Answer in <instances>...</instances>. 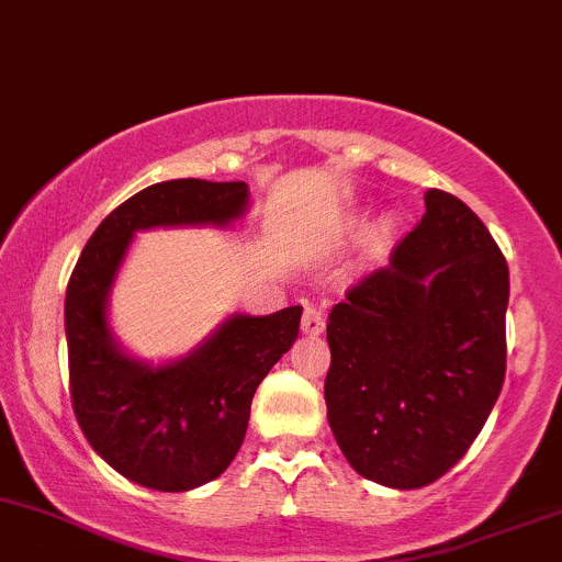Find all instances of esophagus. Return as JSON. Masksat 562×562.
I'll return each instance as SVG.
<instances>
[{
  "mask_svg": "<svg viewBox=\"0 0 562 562\" xmlns=\"http://www.w3.org/2000/svg\"><path fill=\"white\" fill-rule=\"evenodd\" d=\"M300 327H303L305 335H322V331H324V313H322V307L305 305L303 324H300Z\"/></svg>",
  "mask_w": 562,
  "mask_h": 562,
  "instance_id": "34e87169",
  "label": "esophagus"
}]
</instances>
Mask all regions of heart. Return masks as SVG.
Returning <instances> with one entry per match:
<instances>
[{
  "label": "heart",
  "instance_id": "obj_1",
  "mask_svg": "<svg viewBox=\"0 0 562 562\" xmlns=\"http://www.w3.org/2000/svg\"><path fill=\"white\" fill-rule=\"evenodd\" d=\"M389 231H391V227L383 222V225H380L378 231H375V240H385V238H389Z\"/></svg>",
  "mask_w": 562,
  "mask_h": 562
}]
</instances>
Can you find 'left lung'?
<instances>
[{"instance_id":"1","label":"left lung","mask_w":562,"mask_h":562,"mask_svg":"<svg viewBox=\"0 0 562 562\" xmlns=\"http://www.w3.org/2000/svg\"><path fill=\"white\" fill-rule=\"evenodd\" d=\"M426 214L329 313V428L348 463L413 491L450 472L506 372L509 268L480 216L428 190Z\"/></svg>"}]
</instances>
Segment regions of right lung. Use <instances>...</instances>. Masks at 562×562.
Returning a JSON list of instances; mask_svg holds the SVG:
<instances>
[{"mask_svg":"<svg viewBox=\"0 0 562 562\" xmlns=\"http://www.w3.org/2000/svg\"><path fill=\"white\" fill-rule=\"evenodd\" d=\"M249 209L246 182L171 179L136 192L95 227L66 286L71 407L106 463L131 482L182 493L233 463L251 400L294 346L303 307L270 316L233 313L201 346L153 364L128 353L110 327V294L134 235L155 227H227Z\"/></svg>","mask_w":562,"mask_h":562,"instance_id":"1","label":"right lung"}]
</instances>
